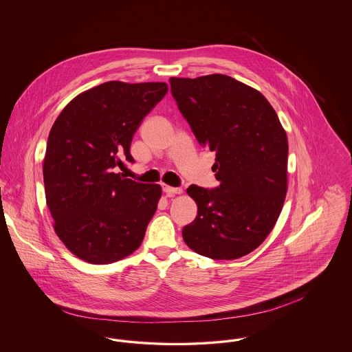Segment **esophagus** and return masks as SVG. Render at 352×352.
<instances>
[{"label":"esophagus","mask_w":352,"mask_h":352,"mask_svg":"<svg viewBox=\"0 0 352 352\" xmlns=\"http://www.w3.org/2000/svg\"><path fill=\"white\" fill-rule=\"evenodd\" d=\"M162 188H164V191L168 194V197H171V195H179V194H182L184 192V190L181 188V187H171V186H168V184H164L162 186Z\"/></svg>","instance_id":"obj_1"}]
</instances>
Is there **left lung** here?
Returning a JSON list of instances; mask_svg holds the SVG:
<instances>
[{
  "label": "left lung",
  "mask_w": 352,
  "mask_h": 352,
  "mask_svg": "<svg viewBox=\"0 0 352 352\" xmlns=\"http://www.w3.org/2000/svg\"><path fill=\"white\" fill-rule=\"evenodd\" d=\"M171 94L199 144L217 153L219 186L191 184L198 215L188 248L212 260L254 251L273 230L287 191V137L265 96L231 76L170 78Z\"/></svg>",
  "instance_id": "1"
}]
</instances>
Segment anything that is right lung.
<instances>
[{"label":"right lung","mask_w":352,"mask_h":352,"mask_svg":"<svg viewBox=\"0 0 352 352\" xmlns=\"http://www.w3.org/2000/svg\"><path fill=\"white\" fill-rule=\"evenodd\" d=\"M164 82H107L68 102L51 128L43 160L54 231L89 264H111L142 243L162 188L124 178L122 158L144 118L168 92Z\"/></svg>","instance_id":"obj_1"}]
</instances>
